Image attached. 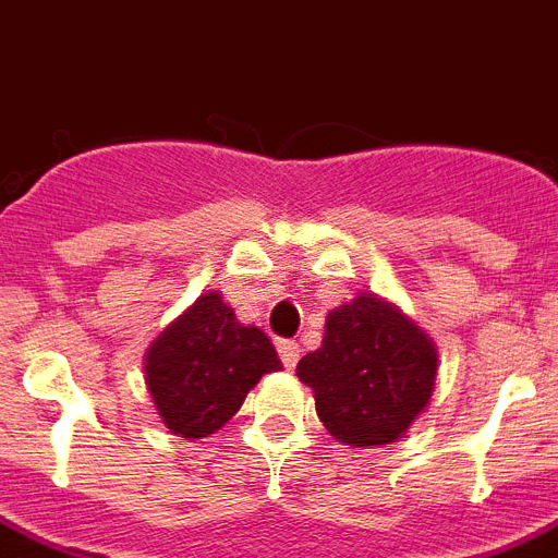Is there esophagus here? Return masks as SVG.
Segmentation results:
<instances>
[{
  "label": "esophagus",
  "instance_id": "esophagus-1",
  "mask_svg": "<svg viewBox=\"0 0 558 558\" xmlns=\"http://www.w3.org/2000/svg\"><path fill=\"white\" fill-rule=\"evenodd\" d=\"M278 355H280V361H283L286 368H294L296 361H300V343L291 341V338H280Z\"/></svg>",
  "mask_w": 558,
  "mask_h": 558
}]
</instances>
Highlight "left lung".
Masks as SVG:
<instances>
[{"label":"left lung","instance_id":"left-lung-1","mask_svg":"<svg viewBox=\"0 0 558 558\" xmlns=\"http://www.w3.org/2000/svg\"><path fill=\"white\" fill-rule=\"evenodd\" d=\"M296 377L336 440L388 446L429 408L437 350L399 305L361 291L327 314L322 347L296 363Z\"/></svg>","mask_w":558,"mask_h":558}]
</instances>
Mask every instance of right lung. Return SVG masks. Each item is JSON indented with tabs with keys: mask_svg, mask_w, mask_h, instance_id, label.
Segmentation results:
<instances>
[{
	"mask_svg": "<svg viewBox=\"0 0 558 558\" xmlns=\"http://www.w3.org/2000/svg\"><path fill=\"white\" fill-rule=\"evenodd\" d=\"M267 332L242 325L220 291H206L145 352V385L161 424L197 440L236 415L250 388L280 372Z\"/></svg>",
	"mask_w": 558,
	"mask_h": 558,
	"instance_id": "obj_1",
	"label": "right lung"
}]
</instances>
